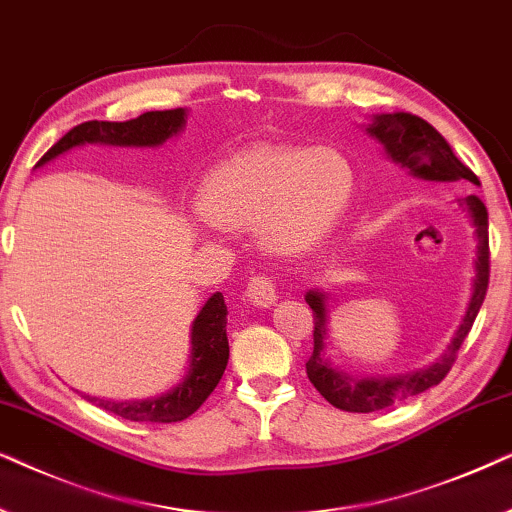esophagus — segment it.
<instances>
[{"instance_id": "1", "label": "esophagus", "mask_w": 512, "mask_h": 512, "mask_svg": "<svg viewBox=\"0 0 512 512\" xmlns=\"http://www.w3.org/2000/svg\"><path fill=\"white\" fill-rule=\"evenodd\" d=\"M245 297H248L250 302L257 304V306H271L278 299L276 283L267 276H252L248 281V290H245Z\"/></svg>"}]
</instances>
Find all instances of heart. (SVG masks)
<instances>
[{
	"label": "heart",
	"mask_w": 512,
	"mask_h": 512,
	"mask_svg": "<svg viewBox=\"0 0 512 512\" xmlns=\"http://www.w3.org/2000/svg\"><path fill=\"white\" fill-rule=\"evenodd\" d=\"M356 175L332 147H250L210 170L196 208L215 227L260 224L276 255H302L335 229L353 196Z\"/></svg>",
	"instance_id": "b5f03b06"
}]
</instances>
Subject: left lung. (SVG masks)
Returning <instances> with one entry per match:
<instances>
[{"label":"left lung","mask_w":512,"mask_h":512,"mask_svg":"<svg viewBox=\"0 0 512 512\" xmlns=\"http://www.w3.org/2000/svg\"><path fill=\"white\" fill-rule=\"evenodd\" d=\"M367 133L374 135L381 145H384L386 154L391 156L395 163H400L407 173L424 177V180L435 182H456L466 180L470 185H478V175L470 170L466 163L456 159L452 147L447 140L435 131V128L424 121L417 114L410 112H393V114H377L374 121L367 128ZM463 206L470 213V220L475 224V236H478V260H475V281H473V295H470L466 316H463L459 330L447 346V353L438 363H433L426 370H417L412 374H398V377H349V374L339 372L323 358L325 351V332H327V316H325V295L323 292H306V304L313 311V353L306 360V374L309 381L316 386V391L323 395L330 405L344 412H377L384 407H391L400 400L412 398L428 391L431 386H438L447 372L452 370L456 356L463 339L468 337L470 327H473L475 318L482 302H485L487 285H489V222H487V208L478 196H466L461 199Z\"/></svg>","instance_id":"8db88e82"}]
</instances>
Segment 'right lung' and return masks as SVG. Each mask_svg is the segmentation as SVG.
<instances>
[{"label": "right lung", "instance_id": "obj_1", "mask_svg": "<svg viewBox=\"0 0 512 512\" xmlns=\"http://www.w3.org/2000/svg\"><path fill=\"white\" fill-rule=\"evenodd\" d=\"M187 112L182 107L163 109V112H145L131 121H86V124L74 126L65 133L37 166H44L56 159L67 149L86 145V142H102V145L119 147H156L185 126ZM229 360V342H227V304H224L222 292L203 304L199 316L192 323V356H189L187 377L177 384L173 391L159 398L147 400H117L88 398L91 403L102 407L105 412L117 414L128 421H152V424H173L182 421L199 410L206 398L220 384Z\"/></svg>", "mask_w": 512, "mask_h": 512}]
</instances>
